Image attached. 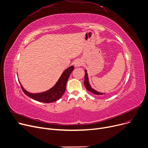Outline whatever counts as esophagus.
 <instances>
[{
    "mask_svg": "<svg viewBox=\"0 0 148 148\" xmlns=\"http://www.w3.org/2000/svg\"><path fill=\"white\" fill-rule=\"evenodd\" d=\"M74 66L75 67H79L80 66L82 65V62L81 60H79V59H77L76 60L75 62H74Z\"/></svg>",
    "mask_w": 148,
    "mask_h": 148,
    "instance_id": "esophagus-1",
    "label": "esophagus"
}]
</instances>
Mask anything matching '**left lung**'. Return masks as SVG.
Returning <instances> with one entry per match:
<instances>
[{"mask_svg": "<svg viewBox=\"0 0 148 148\" xmlns=\"http://www.w3.org/2000/svg\"><path fill=\"white\" fill-rule=\"evenodd\" d=\"M85 75H84V84L85 88H86V89L88 90H89V92H90L92 94H94L95 95H105L106 94V93L105 92H101L99 91H97V90L94 89V88H92V87L91 86V85L90 84L89 81V77H88V74L87 73V70L85 69Z\"/></svg>", "mask_w": 148, "mask_h": 148, "instance_id": "left-lung-1", "label": "left lung"}]
</instances>
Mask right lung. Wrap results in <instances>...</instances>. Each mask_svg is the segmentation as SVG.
<instances>
[{
    "label": "right lung",
    "mask_w": 148,
    "mask_h": 148,
    "mask_svg": "<svg viewBox=\"0 0 148 148\" xmlns=\"http://www.w3.org/2000/svg\"><path fill=\"white\" fill-rule=\"evenodd\" d=\"M74 66L72 65L66 69L62 73L56 84L51 88L46 91L40 93H30L25 90L20 82L21 89L23 92L27 96L36 101H38L45 103L54 102L60 99L64 94L66 89V85L68 79L70 74H71V73L74 70Z\"/></svg>",
    "instance_id": "obj_1"
}]
</instances>
